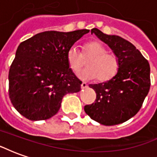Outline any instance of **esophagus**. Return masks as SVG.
I'll return each mask as SVG.
<instances>
[{
  "instance_id": "esophagus-1",
  "label": "esophagus",
  "mask_w": 157,
  "mask_h": 157,
  "mask_svg": "<svg viewBox=\"0 0 157 157\" xmlns=\"http://www.w3.org/2000/svg\"><path fill=\"white\" fill-rule=\"evenodd\" d=\"M87 86H87V84H86V82H82V89L86 88Z\"/></svg>"
}]
</instances>
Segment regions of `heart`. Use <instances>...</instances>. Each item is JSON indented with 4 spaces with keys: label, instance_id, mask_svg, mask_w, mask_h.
I'll return each mask as SVG.
<instances>
[{
    "label": "heart",
    "instance_id": "heart-1",
    "mask_svg": "<svg viewBox=\"0 0 157 157\" xmlns=\"http://www.w3.org/2000/svg\"><path fill=\"white\" fill-rule=\"evenodd\" d=\"M69 67L72 71L77 73L84 66V59H89L87 68L79 73L83 80H97L106 82L113 79L118 72L120 62L116 55L108 53L107 48L98 41L86 44L82 54L75 46L69 48L66 55Z\"/></svg>",
    "mask_w": 157,
    "mask_h": 157
}]
</instances>
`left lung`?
I'll list each match as a JSON object with an SVG mask.
<instances>
[{"mask_svg": "<svg viewBox=\"0 0 157 157\" xmlns=\"http://www.w3.org/2000/svg\"><path fill=\"white\" fill-rule=\"evenodd\" d=\"M91 33L111 48L119 59L120 66L117 75L109 82L89 85L97 98L84 110L101 124H118L134 117L141 108L151 86L150 65L128 40L105 34L98 29H92Z\"/></svg>", "mask_w": 157, "mask_h": 157, "instance_id": "8db88e82", "label": "left lung"}]
</instances>
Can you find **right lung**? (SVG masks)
Masks as SVG:
<instances>
[{"instance_id": "obj_1", "label": "right lung", "mask_w": 157, "mask_h": 157, "mask_svg": "<svg viewBox=\"0 0 157 157\" xmlns=\"http://www.w3.org/2000/svg\"><path fill=\"white\" fill-rule=\"evenodd\" d=\"M87 33L46 31L19 44L8 79L9 98L20 114L32 121L48 119L58 113L65 94L81 90L66 55Z\"/></svg>"}]
</instances>
